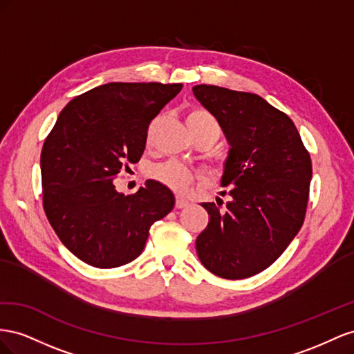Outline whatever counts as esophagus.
Returning a JSON list of instances; mask_svg holds the SVG:
<instances>
[{
	"label": "esophagus",
	"mask_w": 354,
	"mask_h": 354,
	"mask_svg": "<svg viewBox=\"0 0 354 354\" xmlns=\"http://www.w3.org/2000/svg\"><path fill=\"white\" fill-rule=\"evenodd\" d=\"M175 205H176V207H178V209H183V207H187V206L189 205V201H188V200H185L184 197L178 196V197H176V203H175Z\"/></svg>",
	"instance_id": "esophagus-1"
}]
</instances>
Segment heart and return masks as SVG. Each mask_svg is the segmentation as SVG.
I'll return each mask as SVG.
<instances>
[{"mask_svg":"<svg viewBox=\"0 0 354 354\" xmlns=\"http://www.w3.org/2000/svg\"><path fill=\"white\" fill-rule=\"evenodd\" d=\"M187 124L191 129L209 127V129H214L216 133H219L216 120L205 109L191 111V113L187 115ZM148 176L175 189H183L191 183V180H193L191 171L184 165H180L179 161H175V160H169V161H165V163L153 165L148 169Z\"/></svg>","mask_w":354,"mask_h":354,"instance_id":"b5f03b06","label":"heart"}]
</instances>
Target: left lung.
I'll return each mask as SVG.
<instances>
[{
  "instance_id": "1",
  "label": "left lung",
  "mask_w": 354,
  "mask_h": 354,
  "mask_svg": "<svg viewBox=\"0 0 354 354\" xmlns=\"http://www.w3.org/2000/svg\"><path fill=\"white\" fill-rule=\"evenodd\" d=\"M193 92L228 140L221 185H233L224 207L221 198L218 205L201 203L209 224L196 240L197 255L222 279L255 276L283 254L302 227L310 154L294 121L261 96L207 84Z\"/></svg>"
}]
</instances>
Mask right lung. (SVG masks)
I'll list each match as a JSON object with an SVG mask.
<instances>
[{
  "label": "right lung",
  "mask_w": 354,
  "mask_h": 354,
  "mask_svg": "<svg viewBox=\"0 0 354 354\" xmlns=\"http://www.w3.org/2000/svg\"><path fill=\"white\" fill-rule=\"evenodd\" d=\"M183 84L108 83L74 97L59 114L41 151L43 206L69 252L96 268L138 258L149 228L175 206V196L148 179L135 194L113 180L142 157L151 120Z\"/></svg>",
  "instance_id": "obj_1"
}]
</instances>
